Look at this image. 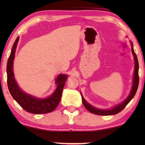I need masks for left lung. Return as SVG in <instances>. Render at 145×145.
<instances>
[{
    "label": "left lung",
    "mask_w": 145,
    "mask_h": 145,
    "mask_svg": "<svg viewBox=\"0 0 145 145\" xmlns=\"http://www.w3.org/2000/svg\"><path fill=\"white\" fill-rule=\"evenodd\" d=\"M130 44L131 46V52H132L133 56H134V77H133V84L132 86H131V89L129 93V95L127 96V97L126 98L125 100L121 102V104L116 105V106H114V107L111 108L110 109H99L97 108L94 107L92 105L86 101L84 99V97H83L82 94H81L82 96V103L84 104V107L86 108L89 112L91 113H93L95 114H97V115H103V116H107V115H114V114H117V113L120 112L122 110L124 109V108L128 104V103L130 101L131 99H133L135 95L136 91H137L138 87V84H139V76H138V68H139V65H138V61L137 56L135 54V52L134 50V48H133V43L130 41Z\"/></svg>",
    "instance_id": "left-lung-1"
}]
</instances>
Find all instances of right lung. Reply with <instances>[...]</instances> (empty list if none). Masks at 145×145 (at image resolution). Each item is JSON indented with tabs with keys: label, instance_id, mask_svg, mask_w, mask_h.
I'll list each match as a JSON object with an SVG mask.
<instances>
[{
	"label": "right lung",
	"instance_id": "1",
	"mask_svg": "<svg viewBox=\"0 0 145 145\" xmlns=\"http://www.w3.org/2000/svg\"><path fill=\"white\" fill-rule=\"evenodd\" d=\"M18 41L19 37L15 41L7 64V85L10 93L18 104L27 112L39 114L50 112L57 107L61 101L63 88L68 76L67 74H59L55 80V91L51 95L46 98H38L25 93L18 86L14 73V60Z\"/></svg>",
	"mask_w": 145,
	"mask_h": 145
}]
</instances>
